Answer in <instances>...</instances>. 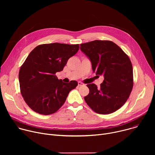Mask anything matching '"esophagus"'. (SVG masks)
<instances>
[{
    "label": "esophagus",
    "instance_id": "obj_1",
    "mask_svg": "<svg viewBox=\"0 0 155 155\" xmlns=\"http://www.w3.org/2000/svg\"><path fill=\"white\" fill-rule=\"evenodd\" d=\"M78 85L79 86H83V85H84V84H83V83H81V81H78Z\"/></svg>",
    "mask_w": 155,
    "mask_h": 155
}]
</instances>
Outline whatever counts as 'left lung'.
Wrapping results in <instances>:
<instances>
[{"label":"left lung","mask_w":155,"mask_h":155,"mask_svg":"<svg viewBox=\"0 0 155 155\" xmlns=\"http://www.w3.org/2000/svg\"><path fill=\"white\" fill-rule=\"evenodd\" d=\"M80 50L92 64L96 75H103L99 87L87 84L90 93L84 97L93 111L109 114L127 101L133 87V69L128 56L117 44L109 40H94L80 44Z\"/></svg>","instance_id":"1"}]
</instances>
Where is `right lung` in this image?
Here are the masks:
<instances>
[{"label":"right lung","mask_w":155,"mask_h":155,"mask_svg":"<svg viewBox=\"0 0 155 155\" xmlns=\"http://www.w3.org/2000/svg\"><path fill=\"white\" fill-rule=\"evenodd\" d=\"M78 50V44L53 43L38 45L29 53L20 68L19 81L22 96L34 112L45 115L55 113L78 85L74 80L64 83L55 74Z\"/></svg>","instance_id":"1"}]
</instances>
